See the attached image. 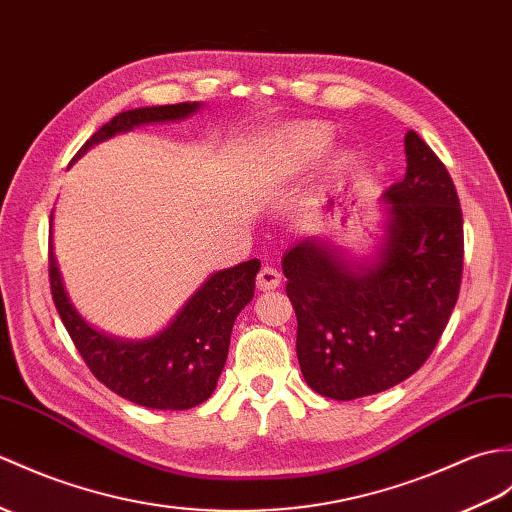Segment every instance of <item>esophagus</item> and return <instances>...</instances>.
Masks as SVG:
<instances>
[{"mask_svg": "<svg viewBox=\"0 0 512 512\" xmlns=\"http://www.w3.org/2000/svg\"><path fill=\"white\" fill-rule=\"evenodd\" d=\"M279 283H281V272L277 270V268H272V266H264L259 270V275H257V288L259 290H272V288H279Z\"/></svg>", "mask_w": 512, "mask_h": 512, "instance_id": "1", "label": "esophagus"}]
</instances>
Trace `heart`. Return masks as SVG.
<instances>
[{"instance_id": "heart-1", "label": "heart", "mask_w": 512, "mask_h": 512, "mask_svg": "<svg viewBox=\"0 0 512 512\" xmlns=\"http://www.w3.org/2000/svg\"><path fill=\"white\" fill-rule=\"evenodd\" d=\"M331 141L329 128L323 124H301L285 128L277 139V161L281 170L296 172L320 159ZM344 159H336V168H342Z\"/></svg>"}]
</instances>
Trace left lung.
Listing matches in <instances>:
<instances>
[{"label":"left lung","instance_id":"8db88e82","mask_svg":"<svg viewBox=\"0 0 512 512\" xmlns=\"http://www.w3.org/2000/svg\"><path fill=\"white\" fill-rule=\"evenodd\" d=\"M406 176L384 192L386 244L353 268L334 246L307 237L283 255L307 386L351 401L397 386L430 358L462 281V209L443 161L406 133Z\"/></svg>","mask_w":512,"mask_h":512}]
</instances>
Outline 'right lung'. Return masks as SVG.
<instances>
[{"label": "right lung", "mask_w": 512, "mask_h": 512, "mask_svg": "<svg viewBox=\"0 0 512 512\" xmlns=\"http://www.w3.org/2000/svg\"><path fill=\"white\" fill-rule=\"evenodd\" d=\"M198 106V102H181L124 111L93 133L74 161L115 133L141 124L183 120L196 113ZM259 266V259H248L216 272L161 334L128 342L104 336L76 312L65 292L50 233V288L69 338L98 382L115 395L152 410H189L211 397L227 362L235 318L255 294Z\"/></svg>", "instance_id": "1"}]
</instances>
